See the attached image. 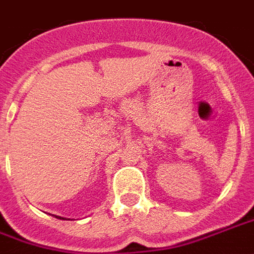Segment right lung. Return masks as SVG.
Wrapping results in <instances>:
<instances>
[{
  "instance_id": "obj_1",
  "label": "right lung",
  "mask_w": 254,
  "mask_h": 254,
  "mask_svg": "<svg viewBox=\"0 0 254 254\" xmlns=\"http://www.w3.org/2000/svg\"><path fill=\"white\" fill-rule=\"evenodd\" d=\"M56 218H60V220H65V218H63V217H59V215H55Z\"/></svg>"
}]
</instances>
